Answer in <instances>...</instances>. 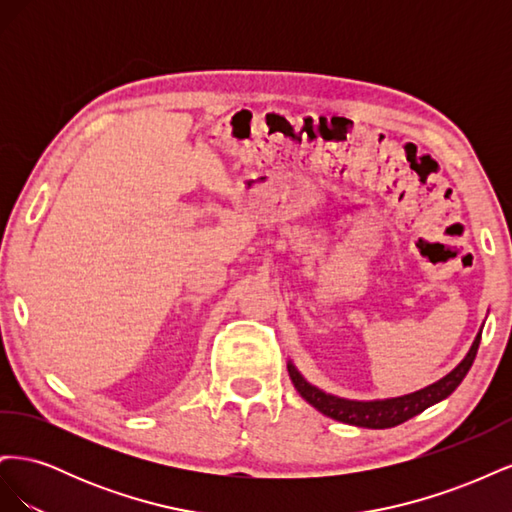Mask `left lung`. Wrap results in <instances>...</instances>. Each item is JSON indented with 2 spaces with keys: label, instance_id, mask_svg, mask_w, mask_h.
<instances>
[{
  "label": "left lung",
  "instance_id": "8db88e82",
  "mask_svg": "<svg viewBox=\"0 0 512 512\" xmlns=\"http://www.w3.org/2000/svg\"><path fill=\"white\" fill-rule=\"evenodd\" d=\"M480 335H483V329L478 331L468 354L463 356V361L451 371V374H446L444 378L425 386V389H421V391L410 393V395H401V397L354 401V399H344V397H337L331 393H324L322 389H318V386L309 384L299 374V369L292 365V361H288V374H290L294 389L299 391V395L307 401L309 406H314L324 416L335 418V421H339V423H348L354 427L386 429V427H395V425L406 423L408 418L421 414L429 406L438 404V401L451 395L461 384V380L466 378V374L476 359Z\"/></svg>",
  "mask_w": 512,
  "mask_h": 512
}]
</instances>
